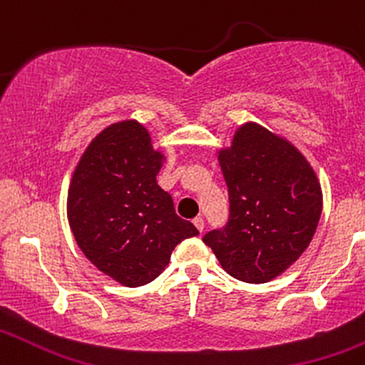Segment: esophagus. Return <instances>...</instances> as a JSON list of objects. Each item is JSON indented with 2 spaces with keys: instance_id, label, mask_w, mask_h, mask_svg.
<instances>
[{
  "instance_id": "obj_1",
  "label": "esophagus",
  "mask_w": 365,
  "mask_h": 365,
  "mask_svg": "<svg viewBox=\"0 0 365 365\" xmlns=\"http://www.w3.org/2000/svg\"><path fill=\"white\" fill-rule=\"evenodd\" d=\"M193 224H195V227L198 229L200 232H203V229H205V220L202 219V217H196V219L193 220Z\"/></svg>"
}]
</instances>
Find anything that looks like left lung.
<instances>
[{"label": "left lung", "mask_w": 365, "mask_h": 365, "mask_svg": "<svg viewBox=\"0 0 365 365\" xmlns=\"http://www.w3.org/2000/svg\"><path fill=\"white\" fill-rule=\"evenodd\" d=\"M219 162L229 217L203 243L236 279L271 281L312 241L322 212L321 184L300 151L253 122L236 130Z\"/></svg>", "instance_id": "1"}]
</instances>
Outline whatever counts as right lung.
I'll use <instances>...</instances> for the list:
<instances>
[{
    "instance_id": "1",
    "label": "right lung",
    "mask_w": 365,
    "mask_h": 365,
    "mask_svg": "<svg viewBox=\"0 0 365 365\" xmlns=\"http://www.w3.org/2000/svg\"><path fill=\"white\" fill-rule=\"evenodd\" d=\"M162 158L141 124L117 122L93 139L68 190V222L86 259L129 288L160 276L172 250L198 235L157 184Z\"/></svg>"
}]
</instances>
